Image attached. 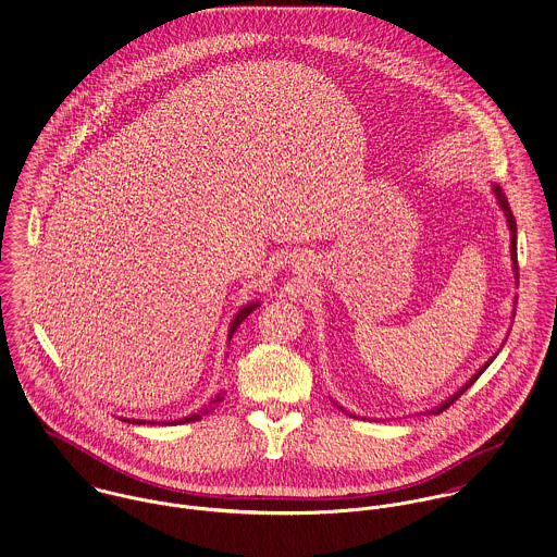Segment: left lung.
<instances>
[{
  "instance_id": "obj_1",
  "label": "left lung",
  "mask_w": 557,
  "mask_h": 557,
  "mask_svg": "<svg viewBox=\"0 0 557 557\" xmlns=\"http://www.w3.org/2000/svg\"><path fill=\"white\" fill-rule=\"evenodd\" d=\"M494 191L495 196H497V202H499V207H502V211H504V215H506V220H508V228H510V258H512V264H515V267H512V269H515V275L519 277V264H517V224H515V218H512V213H510V207H508V200H506L504 191L499 189V186H495ZM492 361H494V359H490V363H492ZM490 363H487V366H490ZM487 366H483L476 375H472V380H470V382H468L459 393H455V395H453L450 399H446L440 408L432 410L433 414H440L442 410L450 408V406H453V404H455V401H457V399H459V397H461V395H463V393H466V391L476 382V377H479L483 371L487 370Z\"/></svg>"
}]
</instances>
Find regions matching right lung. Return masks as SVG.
Instances as JSON below:
<instances>
[{
	"mask_svg": "<svg viewBox=\"0 0 557 557\" xmlns=\"http://www.w3.org/2000/svg\"><path fill=\"white\" fill-rule=\"evenodd\" d=\"M258 308V304H249L246 308L242 309L237 315H235V320H233V324H231V331H228V339L235 335V331L239 329V324L246 320L249 315V311H253V309ZM224 399V393H220L215 399H213V404H220ZM202 414H205V410L202 412H198V414H189L186 419H180V421H173V425H182V423H194V421H198V419H202ZM127 421V419H124ZM129 423H143L145 425V421H129ZM147 423H151V421H147ZM151 425H156V423H151ZM162 425H166V423H162ZM169 425H171V421H169Z\"/></svg>",
	"mask_w": 557,
	"mask_h": 557,
	"instance_id": "obj_1",
	"label": "right lung"
}]
</instances>
